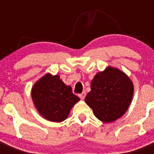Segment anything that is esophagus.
I'll return each mask as SVG.
<instances>
[{"mask_svg":"<svg viewBox=\"0 0 154 154\" xmlns=\"http://www.w3.org/2000/svg\"><path fill=\"white\" fill-rule=\"evenodd\" d=\"M85 96H86V93H85V92H82V93H80L79 95V98H80V99H85Z\"/></svg>","mask_w":154,"mask_h":154,"instance_id":"34e87169","label":"esophagus"}]
</instances>
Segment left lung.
<instances>
[{"instance_id":"obj_1","label":"left lung","mask_w":154,"mask_h":154,"mask_svg":"<svg viewBox=\"0 0 154 154\" xmlns=\"http://www.w3.org/2000/svg\"><path fill=\"white\" fill-rule=\"evenodd\" d=\"M90 86L91 91L85 101L99 120L111 123L127 111L134 88L130 78L122 71L109 66L94 76Z\"/></svg>"}]
</instances>
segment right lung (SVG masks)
Returning <instances> with one entry per match:
<instances>
[{
  "label": "right lung",
  "instance_id": "1",
  "mask_svg": "<svg viewBox=\"0 0 154 154\" xmlns=\"http://www.w3.org/2000/svg\"><path fill=\"white\" fill-rule=\"evenodd\" d=\"M65 85L60 77L45 75L31 89V98L38 112L48 121L62 122L68 117L71 109L79 98Z\"/></svg>",
  "mask_w": 154,
  "mask_h": 154
}]
</instances>
